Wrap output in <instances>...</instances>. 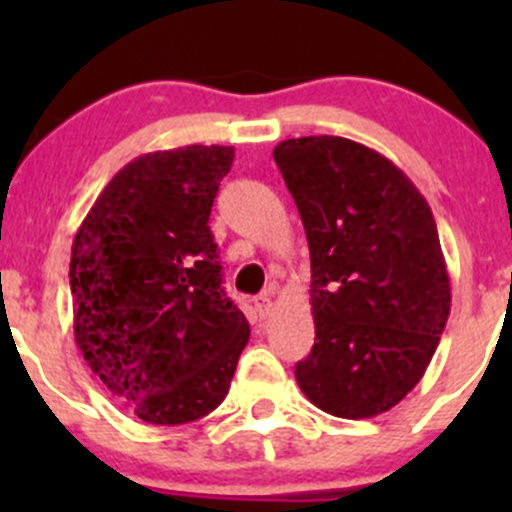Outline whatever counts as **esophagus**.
I'll list each match as a JSON object with an SVG mask.
<instances>
[{"instance_id": "34e87169", "label": "esophagus", "mask_w": 512, "mask_h": 512, "mask_svg": "<svg viewBox=\"0 0 512 512\" xmlns=\"http://www.w3.org/2000/svg\"><path fill=\"white\" fill-rule=\"evenodd\" d=\"M272 307H275V289L270 287L265 294H260V297L255 299V312H257V317L267 319V317H270Z\"/></svg>"}]
</instances>
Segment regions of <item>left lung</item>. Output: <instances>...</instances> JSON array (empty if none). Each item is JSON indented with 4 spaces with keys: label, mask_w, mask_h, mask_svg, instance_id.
<instances>
[{
    "label": "left lung",
    "mask_w": 512,
    "mask_h": 512,
    "mask_svg": "<svg viewBox=\"0 0 512 512\" xmlns=\"http://www.w3.org/2000/svg\"><path fill=\"white\" fill-rule=\"evenodd\" d=\"M272 156L312 257L299 389L332 416L384 414L426 374L451 312L431 208L404 170L349 138H289Z\"/></svg>",
    "instance_id": "8db88e82"
}]
</instances>
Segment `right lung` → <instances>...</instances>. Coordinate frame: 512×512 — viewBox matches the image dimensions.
<instances>
[{
  "mask_svg": "<svg viewBox=\"0 0 512 512\" xmlns=\"http://www.w3.org/2000/svg\"><path fill=\"white\" fill-rule=\"evenodd\" d=\"M232 160V146L138 156L108 180L71 247L76 347L153 426L218 409L250 339L208 225Z\"/></svg>",
  "mask_w": 512,
  "mask_h": 512,
  "instance_id": "1",
  "label": "right lung"
}]
</instances>
